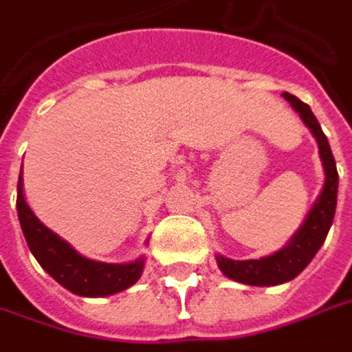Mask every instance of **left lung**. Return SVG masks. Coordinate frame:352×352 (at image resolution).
<instances>
[{
	"instance_id": "left-lung-1",
	"label": "left lung",
	"mask_w": 352,
	"mask_h": 352,
	"mask_svg": "<svg viewBox=\"0 0 352 352\" xmlns=\"http://www.w3.org/2000/svg\"><path fill=\"white\" fill-rule=\"evenodd\" d=\"M283 96L290 106L300 113L302 122L309 126V130L313 132V136L318 142V154H320L322 168H324V186H322L320 196L313 204L309 216L305 218L302 226L289 240V244L285 248H280L278 252L264 256L261 261H232V258H224L220 254L216 256L220 270L228 278L242 283V285H250V287H274V285L289 283L294 276H298L307 268V264L313 261L318 248L322 246V242L331 230L335 208H337L339 172H337V164H335V156L331 152L329 140L320 130V124L311 112L309 104L300 102L296 96H292L289 91H285Z\"/></svg>"
}]
</instances>
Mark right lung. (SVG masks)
Masks as SVG:
<instances>
[{
  "label": "right lung",
  "instance_id": "1",
  "mask_svg": "<svg viewBox=\"0 0 352 352\" xmlns=\"http://www.w3.org/2000/svg\"><path fill=\"white\" fill-rule=\"evenodd\" d=\"M17 218L25 242L41 268L63 289L80 296H108L132 287L144 270V258L126 264L89 261L39 222L23 198V180H17Z\"/></svg>",
  "mask_w": 352,
  "mask_h": 352
}]
</instances>
